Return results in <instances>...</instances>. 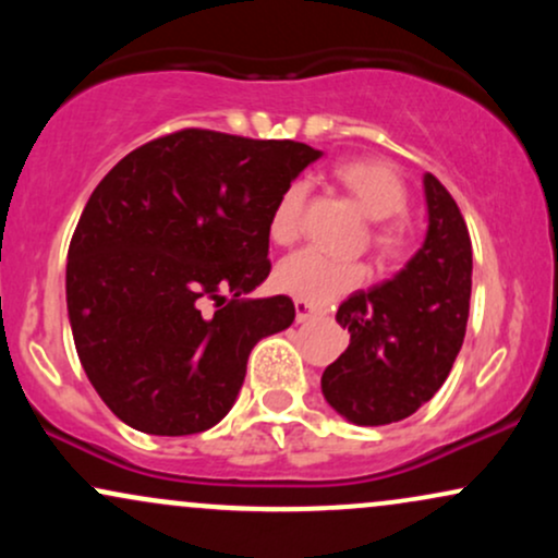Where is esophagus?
Masks as SVG:
<instances>
[{
    "mask_svg": "<svg viewBox=\"0 0 558 558\" xmlns=\"http://www.w3.org/2000/svg\"><path fill=\"white\" fill-rule=\"evenodd\" d=\"M293 306H296V323H306V319H312V317H317V306H312L310 301H301V299H296L293 301Z\"/></svg>",
    "mask_w": 558,
    "mask_h": 558,
    "instance_id": "esophagus-1",
    "label": "esophagus"
}]
</instances>
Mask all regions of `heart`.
I'll list each match as a JSON object with an SVG mask.
<instances>
[{"instance_id":"obj_1","label":"heart","mask_w":558,"mask_h":558,"mask_svg":"<svg viewBox=\"0 0 558 558\" xmlns=\"http://www.w3.org/2000/svg\"><path fill=\"white\" fill-rule=\"evenodd\" d=\"M338 183L349 191L351 198L369 220H375L373 243L383 257H401L409 248V228L401 217L407 207V183L399 170L386 159L356 157L345 159L336 168ZM306 183H291L275 202L270 213V239L280 246L299 241L304 228ZM367 280V267L362 262H345L328 257L317 248H301L278 265L275 283L280 291L291 293L312 304H328L343 293L360 288Z\"/></svg>"}]
</instances>
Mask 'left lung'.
Listing matches in <instances>:
<instances>
[{"label":"left lung","mask_w":558,"mask_h":558,"mask_svg":"<svg viewBox=\"0 0 558 558\" xmlns=\"http://www.w3.org/2000/svg\"><path fill=\"white\" fill-rule=\"evenodd\" d=\"M427 233L386 283L338 306L349 349L323 373V396L354 425L407 420L444 386L462 349L472 293V241L457 202L425 172Z\"/></svg>","instance_id":"obj_1"}]
</instances>
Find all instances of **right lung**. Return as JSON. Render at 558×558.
<instances>
[{
  "label": "right lung",
  "mask_w": 558,
  "mask_h": 558,
  "mask_svg": "<svg viewBox=\"0 0 558 558\" xmlns=\"http://www.w3.org/2000/svg\"><path fill=\"white\" fill-rule=\"evenodd\" d=\"M319 157L299 141L185 128L101 178L65 288L78 360L114 417L194 435L230 412L254 345L296 317L288 296H243L270 275L275 202ZM204 300L223 306L204 318Z\"/></svg>",
  "instance_id": "1"
}]
</instances>
